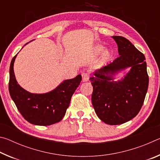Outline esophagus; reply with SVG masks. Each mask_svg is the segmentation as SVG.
<instances>
[{
  "label": "esophagus",
  "mask_w": 160,
  "mask_h": 160,
  "mask_svg": "<svg viewBox=\"0 0 160 160\" xmlns=\"http://www.w3.org/2000/svg\"><path fill=\"white\" fill-rule=\"evenodd\" d=\"M82 81L83 82H87V81L89 80V78H90V75L87 72H83L82 73Z\"/></svg>",
  "instance_id": "34e87169"
}]
</instances>
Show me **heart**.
I'll return each instance as SVG.
<instances>
[{
  "mask_svg": "<svg viewBox=\"0 0 160 160\" xmlns=\"http://www.w3.org/2000/svg\"><path fill=\"white\" fill-rule=\"evenodd\" d=\"M95 49H96L97 52H100V51H102L103 50V47H102V46L98 45L97 47H96ZM105 56H106V57H109V56H110V53L109 52H107L106 54H105Z\"/></svg>",
  "mask_w": 160,
  "mask_h": 160,
  "instance_id": "b5f03b06",
  "label": "heart"
}]
</instances>
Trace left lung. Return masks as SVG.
I'll return each mask as SVG.
<instances>
[{
	"instance_id": "8db88e82",
	"label": "left lung",
	"mask_w": 160,
	"mask_h": 160,
	"mask_svg": "<svg viewBox=\"0 0 160 160\" xmlns=\"http://www.w3.org/2000/svg\"><path fill=\"white\" fill-rule=\"evenodd\" d=\"M119 56L94 72L92 103L98 117L109 125H119L133 118L144 102L149 83L144 54L121 36L112 37ZM131 67L122 79L113 80L117 72Z\"/></svg>"
}]
</instances>
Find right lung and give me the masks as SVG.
I'll return each mask as SVG.
<instances>
[{
	"label": "right lung",
	"mask_w": 160,
	"mask_h": 160,
	"mask_svg": "<svg viewBox=\"0 0 160 160\" xmlns=\"http://www.w3.org/2000/svg\"><path fill=\"white\" fill-rule=\"evenodd\" d=\"M10 66L9 92L24 118L37 126H50L62 120L69 107L70 99L82 80L81 75L62 82L57 88L44 94L30 93L23 89L15 79L13 66Z\"/></svg>",
	"instance_id": "obj_1"
}]
</instances>
